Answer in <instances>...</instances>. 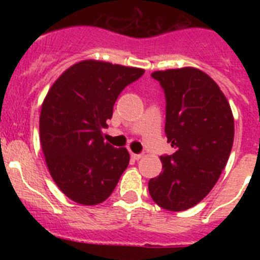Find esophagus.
Instances as JSON below:
<instances>
[{"label":"esophagus","instance_id":"34e87169","mask_svg":"<svg viewBox=\"0 0 260 260\" xmlns=\"http://www.w3.org/2000/svg\"><path fill=\"white\" fill-rule=\"evenodd\" d=\"M130 155H132V158H134V160H139V158H142V155H139V153L132 152Z\"/></svg>","mask_w":260,"mask_h":260}]
</instances>
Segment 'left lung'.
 <instances>
[{
    "label": "left lung",
    "mask_w": 260,
    "mask_h": 260,
    "mask_svg": "<svg viewBox=\"0 0 260 260\" xmlns=\"http://www.w3.org/2000/svg\"><path fill=\"white\" fill-rule=\"evenodd\" d=\"M167 99L165 134L177 151L161 156L162 172L148 182L151 198L168 211L194 207L228 162L234 118L215 80L195 68L153 71Z\"/></svg>",
    "instance_id": "obj_1"
}]
</instances>
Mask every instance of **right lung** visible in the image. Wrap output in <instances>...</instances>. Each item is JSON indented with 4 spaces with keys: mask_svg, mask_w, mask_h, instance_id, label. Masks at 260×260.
Segmentation results:
<instances>
[{
    "mask_svg": "<svg viewBox=\"0 0 260 260\" xmlns=\"http://www.w3.org/2000/svg\"><path fill=\"white\" fill-rule=\"evenodd\" d=\"M144 70L84 59L58 77L40 113V143L53 181L75 203L95 206L113 192L128 165L125 147L103 139L113 105Z\"/></svg>",
    "mask_w": 260,
    "mask_h": 260,
    "instance_id": "obj_1",
    "label": "right lung"
}]
</instances>
